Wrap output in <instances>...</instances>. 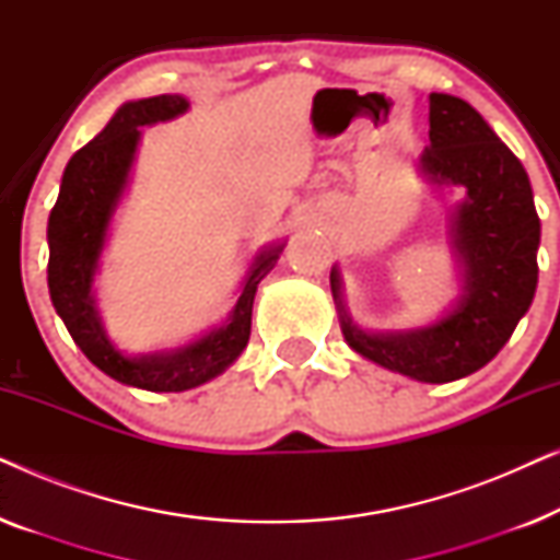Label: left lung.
<instances>
[{
    "mask_svg": "<svg viewBox=\"0 0 560 560\" xmlns=\"http://www.w3.org/2000/svg\"><path fill=\"white\" fill-rule=\"evenodd\" d=\"M431 144L420 171L435 186H464L451 240L464 262L466 293L458 308L431 328L377 336L351 324L339 275L331 290L349 347L385 370L418 382H454L492 362L530 308L538 288L540 219L520 160L464 98L431 94Z\"/></svg>",
    "mask_w": 560,
    "mask_h": 560,
    "instance_id": "8db88e82",
    "label": "left lung"
}]
</instances>
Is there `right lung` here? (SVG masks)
<instances>
[{"label":"right lung","instance_id":"right-lung-1","mask_svg":"<svg viewBox=\"0 0 560 560\" xmlns=\"http://www.w3.org/2000/svg\"><path fill=\"white\" fill-rule=\"evenodd\" d=\"M186 109V98L171 94L121 106L109 125L96 135V140L83 144L68 160L58 201L48 219L50 301L63 318L68 334L91 359V364H96L104 374L121 385L150 389V393H183L203 385L242 354L249 341L257 285L280 257V247L259 255L244 282L232 320L186 349L129 359L106 341L91 301V280L102 255L112 211L127 183L140 127L173 119Z\"/></svg>","mask_w":560,"mask_h":560}]
</instances>
